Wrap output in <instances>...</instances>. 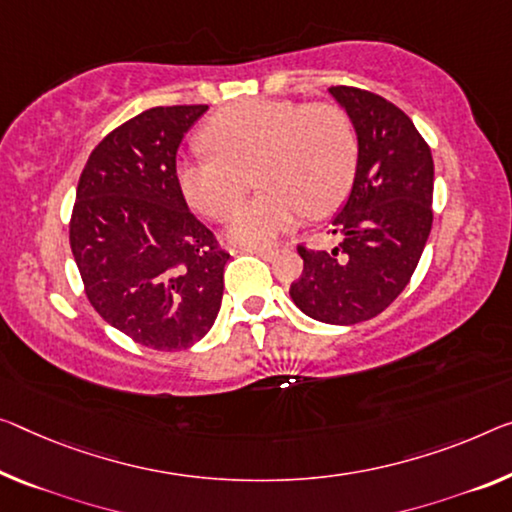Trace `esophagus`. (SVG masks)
Masks as SVG:
<instances>
[{
	"label": "esophagus",
	"instance_id": "1",
	"mask_svg": "<svg viewBox=\"0 0 512 512\" xmlns=\"http://www.w3.org/2000/svg\"><path fill=\"white\" fill-rule=\"evenodd\" d=\"M245 251H249V254H256L265 258V261H270V258H274V254H277V249L274 247H247Z\"/></svg>",
	"mask_w": 512,
	"mask_h": 512
}]
</instances>
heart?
Instances as JSON below:
<instances>
[{
  "label": "heart",
  "instance_id": "heart-1",
  "mask_svg": "<svg viewBox=\"0 0 512 512\" xmlns=\"http://www.w3.org/2000/svg\"><path fill=\"white\" fill-rule=\"evenodd\" d=\"M212 155L178 162L185 199L210 219H229L251 169L261 194L229 224L238 245H267L300 222L325 215L348 194L357 169V135L343 109L325 102L256 98L217 112L201 132Z\"/></svg>",
  "mask_w": 512,
  "mask_h": 512
}]
</instances>
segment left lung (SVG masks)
Returning <instances> with one entry per match:
<instances>
[{
    "label": "left lung",
    "mask_w": 512,
    "mask_h": 512,
    "mask_svg": "<svg viewBox=\"0 0 512 512\" xmlns=\"http://www.w3.org/2000/svg\"><path fill=\"white\" fill-rule=\"evenodd\" d=\"M357 135L352 190L336 217L332 251H300L302 277L290 286L297 309L327 325L371 320L403 293L432 226L430 148L410 116L371 91L329 89Z\"/></svg>",
    "instance_id": "left-lung-1"
}]
</instances>
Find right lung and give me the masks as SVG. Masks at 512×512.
<instances>
[{"label": "right lung", "instance_id": "right-lung-1", "mask_svg": "<svg viewBox=\"0 0 512 512\" xmlns=\"http://www.w3.org/2000/svg\"><path fill=\"white\" fill-rule=\"evenodd\" d=\"M208 105L153 107L86 160L70 249L86 297L109 325L153 350H185L215 325L229 254L196 219L176 174L178 146Z\"/></svg>", "mask_w": 512, "mask_h": 512}]
</instances>
